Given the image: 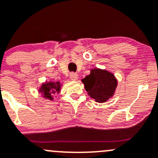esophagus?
I'll return each instance as SVG.
<instances>
[{
	"label": "esophagus",
	"mask_w": 158,
	"mask_h": 158,
	"mask_svg": "<svg viewBox=\"0 0 158 158\" xmlns=\"http://www.w3.org/2000/svg\"><path fill=\"white\" fill-rule=\"evenodd\" d=\"M69 78H70V79H71V80L76 81L78 79V75L76 74V73H70Z\"/></svg>",
	"instance_id": "esophagus-1"
}]
</instances>
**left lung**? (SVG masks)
Here are the masks:
<instances>
[{"label": "left lung", "mask_w": 158, "mask_h": 158, "mask_svg": "<svg viewBox=\"0 0 158 158\" xmlns=\"http://www.w3.org/2000/svg\"><path fill=\"white\" fill-rule=\"evenodd\" d=\"M88 95L95 102L104 103L112 98L118 85V80L111 72L99 68H94L90 73L82 79Z\"/></svg>", "instance_id": "obj_1"}]
</instances>
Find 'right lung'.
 Wrapping results in <instances>:
<instances>
[{
  "mask_svg": "<svg viewBox=\"0 0 158 158\" xmlns=\"http://www.w3.org/2000/svg\"><path fill=\"white\" fill-rule=\"evenodd\" d=\"M63 84L60 80L58 81H46L43 82L38 89V93L40 94L43 98L52 101L54 99L53 95L59 94L61 91Z\"/></svg>",
  "mask_w": 158,
  "mask_h": 158,
  "instance_id": "1",
  "label": "right lung"
}]
</instances>
